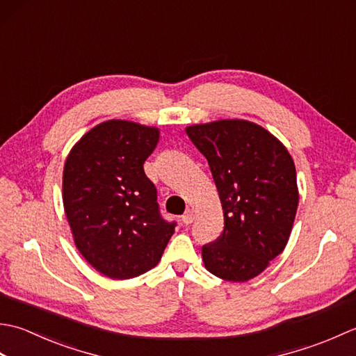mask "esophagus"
Wrapping results in <instances>:
<instances>
[{
    "label": "esophagus",
    "mask_w": 356,
    "mask_h": 356,
    "mask_svg": "<svg viewBox=\"0 0 356 356\" xmlns=\"http://www.w3.org/2000/svg\"><path fill=\"white\" fill-rule=\"evenodd\" d=\"M193 220H194L193 211H186V213L182 216V222H184L185 225H190V223H193Z\"/></svg>",
    "instance_id": "34e87169"
}]
</instances>
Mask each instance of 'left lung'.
Masks as SVG:
<instances>
[{
    "mask_svg": "<svg viewBox=\"0 0 356 356\" xmlns=\"http://www.w3.org/2000/svg\"><path fill=\"white\" fill-rule=\"evenodd\" d=\"M207 157L223 209V232L202 248L211 274L243 283L284 251L298 208L289 151L266 128L220 119L185 128Z\"/></svg>",
    "mask_w": 356,
    "mask_h": 356,
    "instance_id": "8db88e82",
    "label": "left lung"
}]
</instances>
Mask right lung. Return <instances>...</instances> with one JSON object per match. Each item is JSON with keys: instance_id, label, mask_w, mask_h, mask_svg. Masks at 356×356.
<instances>
[{"instance_id": "right-lung-1", "label": "right lung", "mask_w": 356, "mask_h": 356, "mask_svg": "<svg viewBox=\"0 0 356 356\" xmlns=\"http://www.w3.org/2000/svg\"><path fill=\"white\" fill-rule=\"evenodd\" d=\"M161 131L131 120L97 124L74 143L63 172V203L82 257L113 280L145 274L162 259L176 223L159 214L143 163Z\"/></svg>"}]
</instances>
